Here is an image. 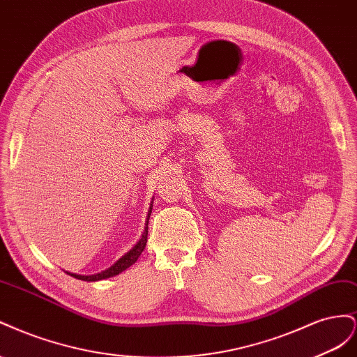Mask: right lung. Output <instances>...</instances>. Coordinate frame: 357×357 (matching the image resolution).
<instances>
[{
	"instance_id": "1",
	"label": "right lung",
	"mask_w": 357,
	"mask_h": 357,
	"mask_svg": "<svg viewBox=\"0 0 357 357\" xmlns=\"http://www.w3.org/2000/svg\"><path fill=\"white\" fill-rule=\"evenodd\" d=\"M151 211L152 208H149L148 211V218L145 222V230L142 233V236L139 239V242L136 245L131 248L127 254H124L115 264H112V266L106 271H101L98 273L94 275H76V273H70L71 277H75L77 280H82V281H100V280H105V278H110V277H115V275L121 273L122 271H126L127 268H130L131 264H135L137 261V259L140 257V254L144 252L145 247H146V241H148V222H149V215H151Z\"/></svg>"
}]
</instances>
